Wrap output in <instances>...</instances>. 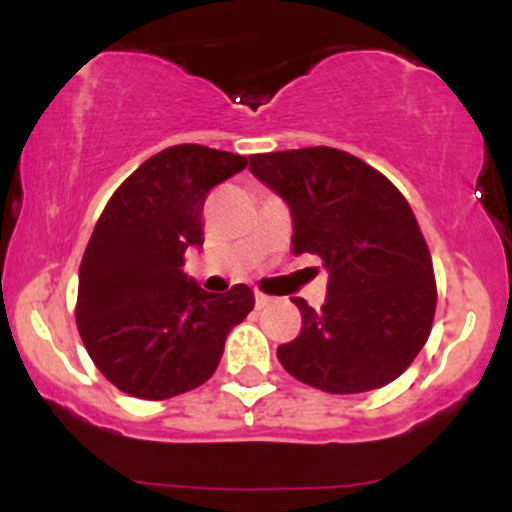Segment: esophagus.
Wrapping results in <instances>:
<instances>
[{
    "mask_svg": "<svg viewBox=\"0 0 512 512\" xmlns=\"http://www.w3.org/2000/svg\"><path fill=\"white\" fill-rule=\"evenodd\" d=\"M269 303H272V298H269V296H264V293H257V296H255V305H257V310L267 308Z\"/></svg>",
    "mask_w": 512,
    "mask_h": 512,
    "instance_id": "obj_1",
    "label": "esophagus"
}]
</instances>
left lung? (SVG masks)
Returning a JSON list of instances; mask_svg holds the SVG:
<instances>
[{"instance_id":"8db88e82","label":"left lung","mask_w":512,"mask_h":512,"mask_svg":"<svg viewBox=\"0 0 512 512\" xmlns=\"http://www.w3.org/2000/svg\"><path fill=\"white\" fill-rule=\"evenodd\" d=\"M250 173L286 202L293 252L322 257L327 301L293 298L301 334L276 349L296 380L332 395L378 390L424 349L436 313L431 252L399 190L330 146L250 156Z\"/></svg>"}]
</instances>
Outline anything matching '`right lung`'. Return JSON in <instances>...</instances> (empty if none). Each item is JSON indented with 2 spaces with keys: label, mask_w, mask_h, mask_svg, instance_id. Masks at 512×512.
Wrapping results in <instances>:
<instances>
[{
  "label": "right lung",
  "mask_w": 512,
  "mask_h": 512,
  "mask_svg": "<svg viewBox=\"0 0 512 512\" xmlns=\"http://www.w3.org/2000/svg\"><path fill=\"white\" fill-rule=\"evenodd\" d=\"M248 158L202 144L151 156L105 204L79 267L76 325L88 356L139 399L190 392L214 375L226 337L255 308L238 284L209 293L182 272L204 245V202Z\"/></svg>",
  "instance_id": "obj_1"
}]
</instances>
